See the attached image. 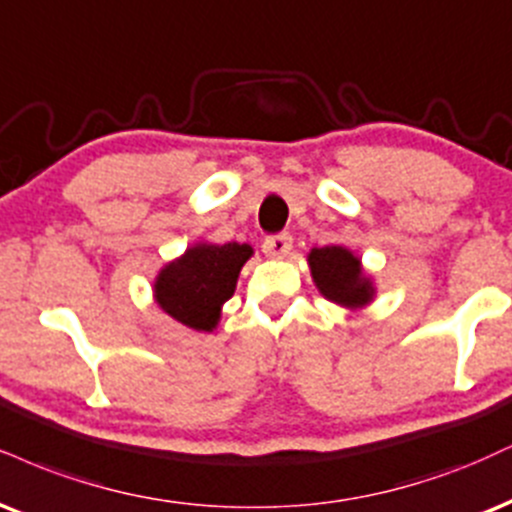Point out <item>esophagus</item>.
I'll return each mask as SVG.
<instances>
[{"mask_svg": "<svg viewBox=\"0 0 512 512\" xmlns=\"http://www.w3.org/2000/svg\"><path fill=\"white\" fill-rule=\"evenodd\" d=\"M264 255L272 257V260H283L293 248V238L288 233H279V236H269L264 240Z\"/></svg>", "mask_w": 512, "mask_h": 512, "instance_id": "esophagus-1", "label": "esophagus"}]
</instances>
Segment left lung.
<instances>
[{
    "label": "left lung",
    "instance_id": "obj_1",
    "mask_svg": "<svg viewBox=\"0 0 512 512\" xmlns=\"http://www.w3.org/2000/svg\"><path fill=\"white\" fill-rule=\"evenodd\" d=\"M312 281L329 303L357 312L377 298L374 279L365 272L362 260L346 245H324L307 252Z\"/></svg>",
    "mask_w": 512,
    "mask_h": 512
}]
</instances>
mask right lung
Here are the masks:
<instances>
[{
    "instance_id": "1",
    "label": "right lung",
    "mask_w": 512,
    "mask_h": 512,
    "mask_svg": "<svg viewBox=\"0 0 512 512\" xmlns=\"http://www.w3.org/2000/svg\"><path fill=\"white\" fill-rule=\"evenodd\" d=\"M252 252L248 243L219 245L197 240L159 269L152 298L178 324L209 334L219 326L221 307L236 293L240 269Z\"/></svg>"
}]
</instances>
